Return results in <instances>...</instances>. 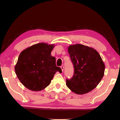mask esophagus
Returning <instances> with one entry per match:
<instances>
[{"mask_svg":"<svg viewBox=\"0 0 120 120\" xmlns=\"http://www.w3.org/2000/svg\"><path fill=\"white\" fill-rule=\"evenodd\" d=\"M60 68H61V69L62 71L63 72V70H64V67H63V66H61V67H60Z\"/></svg>","mask_w":120,"mask_h":120,"instance_id":"esophagus-1","label":"esophagus"}]
</instances>
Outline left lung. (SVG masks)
Returning <instances> with one entry per match:
<instances>
[{"instance_id":"left-lung-1","label":"left lung","mask_w":120,"mask_h":120,"mask_svg":"<svg viewBox=\"0 0 120 120\" xmlns=\"http://www.w3.org/2000/svg\"><path fill=\"white\" fill-rule=\"evenodd\" d=\"M74 73L66 85L74 93L86 94L93 90L104 75L105 66L100 55L94 48L82 44L70 45L68 47Z\"/></svg>"}]
</instances>
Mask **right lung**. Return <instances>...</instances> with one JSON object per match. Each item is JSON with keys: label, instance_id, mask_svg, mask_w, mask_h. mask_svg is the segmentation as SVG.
<instances>
[{"label": "right lung", "instance_id": "1", "mask_svg": "<svg viewBox=\"0 0 120 120\" xmlns=\"http://www.w3.org/2000/svg\"><path fill=\"white\" fill-rule=\"evenodd\" d=\"M54 44L40 43L22 50L15 66V72L25 87L33 91H41L49 85L57 72L56 58L51 56Z\"/></svg>", "mask_w": 120, "mask_h": 120}]
</instances>
